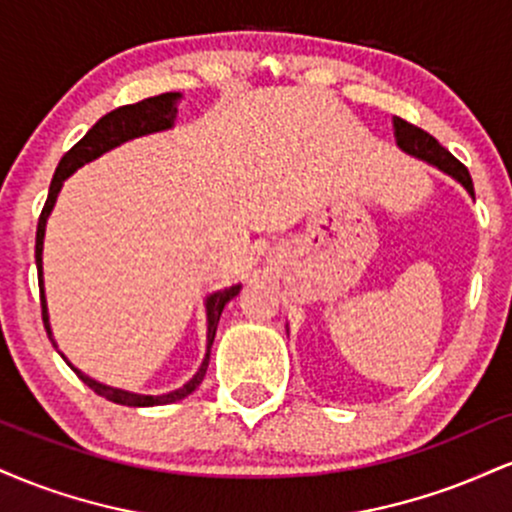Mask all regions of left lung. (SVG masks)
<instances>
[{
  "label": "left lung",
  "mask_w": 512,
  "mask_h": 512,
  "mask_svg": "<svg viewBox=\"0 0 512 512\" xmlns=\"http://www.w3.org/2000/svg\"><path fill=\"white\" fill-rule=\"evenodd\" d=\"M395 137H397V144L402 146L407 154L419 156L424 158V161L433 163V166H438L443 173H448L457 182H462V187L469 192V195H474V185H472V175H469V170L464 168L462 163L457 161L448 149H445V146H440L436 137H431V134L424 132L421 127L402 120V117H395Z\"/></svg>",
  "instance_id": "left-lung-1"
}]
</instances>
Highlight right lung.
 Masks as SVG:
<instances>
[{"instance_id": "right-lung-1", "label": "right lung", "mask_w": 512, "mask_h": 512, "mask_svg": "<svg viewBox=\"0 0 512 512\" xmlns=\"http://www.w3.org/2000/svg\"><path fill=\"white\" fill-rule=\"evenodd\" d=\"M178 98H180V93H161V96L144 98V101H139V103L122 105V108L110 110L108 115H103L101 120L88 129L84 137H81L79 142H76L72 149L62 156L60 166H57L55 175H52L48 199H45V207H43V211H40L38 231H35V264H38L40 308H43V325H45V330H48V337H50V322H48V305H45V293H43V236H45V221H48L50 211H52V207H55V199H57V192H60L62 182L67 180L76 168H81L84 163L105 154V151L115 149V146H120L122 142H129V139H134V137H142V134L161 132V129L173 127L175 113H178V108H175ZM238 291H240V286H231V289L219 291V293H214V296L207 298V320H209L207 356H204L202 366H199L195 378H192L190 383L182 385L180 390L168 392V395L151 397V395H134V392L115 390V387L101 385V383H96V380L86 378V375L81 373V370H76L72 363L67 361V358L64 356L62 358L69 363V366H72L74 373L79 375V378L84 380V383L91 387L93 392H96V395L110 399V402H115V404H127V407H154V404L178 402V399L192 395V392L199 387V383L204 380V375H207L211 344H214V337H216V325H219V317L223 313V308H226V303L231 301V298H236Z\"/></svg>"}]
</instances>
